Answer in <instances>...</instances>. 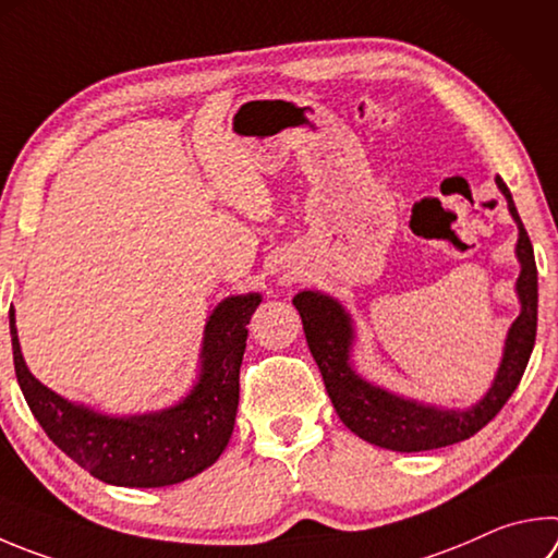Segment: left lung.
Instances as JSON below:
<instances>
[{
  "mask_svg": "<svg viewBox=\"0 0 558 558\" xmlns=\"http://www.w3.org/2000/svg\"><path fill=\"white\" fill-rule=\"evenodd\" d=\"M500 192L508 199V209L512 219L518 221V298H520V317L512 322L505 339V351L500 368L495 373L490 390L483 395L469 410H444L434 404H424L417 400H408L402 395L380 388L363 380L351 366V347H353V324L349 312L337 300L322 292L305 290L298 292L292 305L298 307L305 327L307 347L317 361L333 410L347 427L363 441L376 444L380 449L390 451H429L441 449L449 444L463 441L481 432L510 395L518 388L526 363H530L534 337H536V263L532 241L514 207L512 195L502 178H495Z\"/></svg>",
  "mask_w": 558,
  "mask_h": 558,
  "instance_id": "8db88e82",
  "label": "left lung"
}]
</instances>
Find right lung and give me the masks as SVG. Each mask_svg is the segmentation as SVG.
<instances>
[{"label": "right lung", "instance_id": "add662e5", "mask_svg": "<svg viewBox=\"0 0 558 558\" xmlns=\"http://www.w3.org/2000/svg\"><path fill=\"white\" fill-rule=\"evenodd\" d=\"M258 305V292L221 300L207 319L195 388L173 408L129 417L70 402L36 380L19 347L14 310H9L19 388L48 439L95 478L124 488L182 483L209 469L231 439L246 327Z\"/></svg>", "mask_w": 558, "mask_h": 558}]
</instances>
